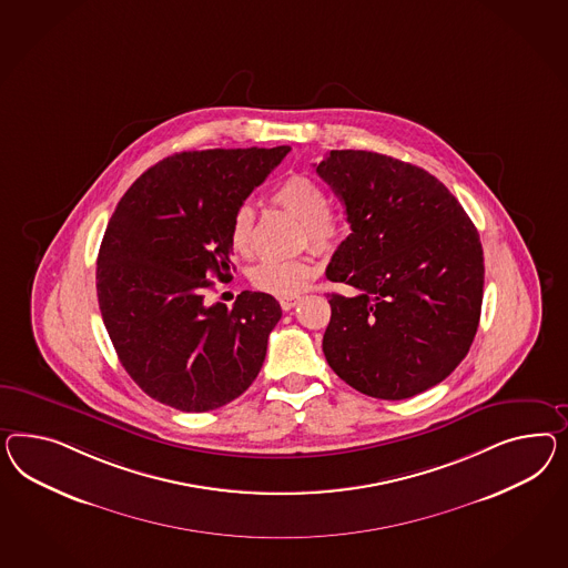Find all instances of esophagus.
Returning <instances> with one entry per match:
<instances>
[{"mask_svg":"<svg viewBox=\"0 0 568 568\" xmlns=\"http://www.w3.org/2000/svg\"><path fill=\"white\" fill-rule=\"evenodd\" d=\"M302 300V295H285V297H281L278 300V304H281V307L285 310V312H290L292 307L297 306V302Z\"/></svg>","mask_w":568,"mask_h":568,"instance_id":"34e87169","label":"esophagus"}]
</instances>
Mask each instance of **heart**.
Wrapping results in <instances>:
<instances>
[{
	"mask_svg": "<svg viewBox=\"0 0 568 568\" xmlns=\"http://www.w3.org/2000/svg\"><path fill=\"white\" fill-rule=\"evenodd\" d=\"M273 200L292 215L302 219L304 235L310 240V244L321 250H331L337 245L341 240V223L328 211L331 200L318 182H314L306 175H292L276 185ZM230 242L231 247L242 256H247L252 252L254 247V209L252 206L244 204L231 216ZM314 273H316V264L310 256L290 258V261L264 258L252 268L250 281L261 292L285 297V295L302 292Z\"/></svg>",
	"mask_w": 568,
	"mask_h": 568,
	"instance_id": "b5f03b06",
	"label": "heart"
}]
</instances>
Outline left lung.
<instances>
[{
    "label": "left lung",
    "instance_id": "1",
    "mask_svg": "<svg viewBox=\"0 0 568 568\" xmlns=\"http://www.w3.org/2000/svg\"><path fill=\"white\" fill-rule=\"evenodd\" d=\"M316 173L345 204L352 233L326 278L323 338L341 381L376 399L443 383L469 352L484 297V250L459 200L428 171L369 151H331Z\"/></svg>",
    "mask_w": 568,
    "mask_h": 568
}]
</instances>
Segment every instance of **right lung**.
Segmentation results:
<instances>
[{
  "label": "right lung",
  "instance_id": "obj_1",
  "mask_svg": "<svg viewBox=\"0 0 568 568\" xmlns=\"http://www.w3.org/2000/svg\"><path fill=\"white\" fill-rule=\"evenodd\" d=\"M290 146L173 154L144 171L109 219L97 297L123 368L159 403L187 414L237 399L258 376L281 321L273 295L211 304L230 281V225Z\"/></svg>",
  "mask_w": 568,
  "mask_h": 568
}]
</instances>
